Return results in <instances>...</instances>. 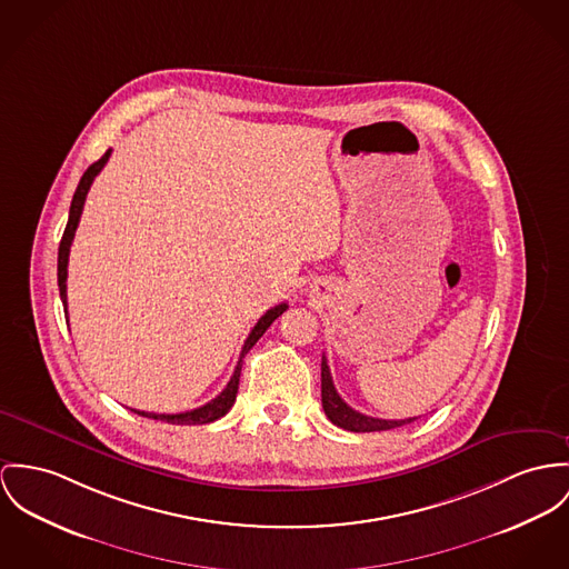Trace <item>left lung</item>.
<instances>
[{"label": "left lung", "instance_id": "left-lung-1", "mask_svg": "<svg viewBox=\"0 0 569 569\" xmlns=\"http://www.w3.org/2000/svg\"><path fill=\"white\" fill-rule=\"evenodd\" d=\"M320 370H322V409L336 427L355 431V433H370V431H388V429H396V427H402V425H409V422L418 420V418L381 420V418H370V416H363V413L355 411L340 398V393L336 392V386H333V379H331V372H329V366H327L325 357H322V368Z\"/></svg>", "mask_w": 569, "mask_h": 569}]
</instances>
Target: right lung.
<instances>
[{
	"label": "right lung",
	"mask_w": 569,
	"mask_h": 569,
	"mask_svg": "<svg viewBox=\"0 0 569 569\" xmlns=\"http://www.w3.org/2000/svg\"><path fill=\"white\" fill-rule=\"evenodd\" d=\"M112 149H108L94 164H90L87 169V173L80 179L78 188H76V194H73V201H71V210H69V222L64 227V233H62V240H60V249H58V288H60V299H62V306L67 311V266H69V251H71V242L76 238V229L80 224V217H82V210H84V201H87L88 190H90V183L94 181V177L101 173V169L106 167L108 158H110ZM288 309V303H279V306L270 307L262 318L258 320V325L251 329L242 352H240V359H238V366L233 370V377L229 379L227 388L212 398L210 402H206L203 407H197L192 411H183V413H147V411H138V409H131L133 413L138 416H144V418H153V420H160V422H169V425H208V422H214L222 418L236 402V393H238V383H240V370H242V357L253 349V345L262 338L266 333V329Z\"/></svg>",
	"instance_id": "right-lung-1"
}]
</instances>
